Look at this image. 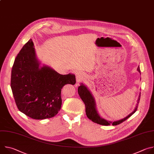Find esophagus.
I'll list each match as a JSON object with an SVG mask.
<instances>
[{
    "mask_svg": "<svg viewBox=\"0 0 154 154\" xmlns=\"http://www.w3.org/2000/svg\"><path fill=\"white\" fill-rule=\"evenodd\" d=\"M85 74L82 72H78L76 74V81H77V83H80L81 81H82L84 79H85Z\"/></svg>",
    "mask_w": 154,
    "mask_h": 154,
    "instance_id": "1",
    "label": "esophagus"
}]
</instances>
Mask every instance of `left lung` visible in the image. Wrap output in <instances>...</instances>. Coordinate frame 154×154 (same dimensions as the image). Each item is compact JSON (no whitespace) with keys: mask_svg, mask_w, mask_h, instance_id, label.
<instances>
[{"mask_svg":"<svg viewBox=\"0 0 154 154\" xmlns=\"http://www.w3.org/2000/svg\"><path fill=\"white\" fill-rule=\"evenodd\" d=\"M137 71L141 74V71L140 69V67H138ZM78 93L79 95L80 96L81 99L83 100V102L85 103V112H86V115L87 117L90 120H91L93 122L97 123L100 125H109L111 124L113 125H118L122 122L125 121L126 119H127L128 118H130L131 115H132L134 113H135V112L137 110V108L138 106V103L140 102V94L139 95L138 99L137 100V103L136 105V107L135 108L134 110L131 112L130 115H128L125 118L116 121H107L103 118H102L99 114L97 109V106H96V103L95 101V99L90 91V90L88 88L87 86L85 85L83 83H81L80 85L78 88Z\"/></svg>","mask_w":154,"mask_h":154,"instance_id":"obj_1","label":"left lung"}]
</instances>
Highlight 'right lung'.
Masks as SVG:
<instances>
[{
  "label": "right lung",
  "mask_w": 154,
  "mask_h": 154,
  "mask_svg": "<svg viewBox=\"0 0 154 154\" xmlns=\"http://www.w3.org/2000/svg\"><path fill=\"white\" fill-rule=\"evenodd\" d=\"M75 82L73 74L62 75L41 66L32 39L17 54L11 70V88L17 107L34 119L55 116L61 106L62 88Z\"/></svg>",
  "instance_id": "1"
}]
</instances>
